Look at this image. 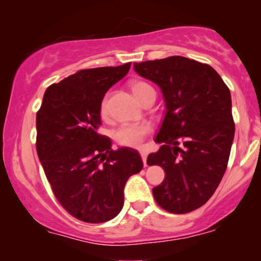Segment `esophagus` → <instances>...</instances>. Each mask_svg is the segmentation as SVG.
Masks as SVG:
<instances>
[{
    "mask_svg": "<svg viewBox=\"0 0 261 261\" xmlns=\"http://www.w3.org/2000/svg\"><path fill=\"white\" fill-rule=\"evenodd\" d=\"M140 154H141V158H142V162L145 166H147V151L146 149H140Z\"/></svg>",
    "mask_w": 261,
    "mask_h": 261,
    "instance_id": "1",
    "label": "esophagus"
}]
</instances>
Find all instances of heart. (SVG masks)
I'll list each match as a JSON object with an SVG mask.
<instances>
[{
	"mask_svg": "<svg viewBox=\"0 0 261 261\" xmlns=\"http://www.w3.org/2000/svg\"><path fill=\"white\" fill-rule=\"evenodd\" d=\"M131 89L137 99L141 100L146 94L154 92L153 87L148 85L145 81H135L131 83ZM99 113L101 118L108 116V95H104L100 101ZM151 125L142 122V124H125L115 131V141L121 146L126 147H137L143 142L145 137L151 133Z\"/></svg>",
	"mask_w": 261,
	"mask_h": 261,
	"instance_id": "b5f03b06",
	"label": "heart"
}]
</instances>
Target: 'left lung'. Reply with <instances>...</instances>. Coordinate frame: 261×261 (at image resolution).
<instances>
[{"label":"left lung","mask_w":261,"mask_h":261,"mask_svg":"<svg viewBox=\"0 0 261 261\" xmlns=\"http://www.w3.org/2000/svg\"><path fill=\"white\" fill-rule=\"evenodd\" d=\"M140 76L161 88L166 116L148 154L166 178L153 188L154 200L172 214H188L214 195L227 169L234 137L228 87L210 65L182 56L134 64Z\"/></svg>","instance_id":"1"}]
</instances>
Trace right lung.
Masks as SVG:
<instances>
[{
  "mask_svg": "<svg viewBox=\"0 0 261 261\" xmlns=\"http://www.w3.org/2000/svg\"><path fill=\"white\" fill-rule=\"evenodd\" d=\"M130 66L81 70L54 83L37 113V152L45 175L62 207L83 222L115 217L127 179L143 167L136 149L114 151L109 137L98 133L100 101Z\"/></svg>",
  "mask_w": 261,
  "mask_h": 261,
  "instance_id": "obj_1",
  "label": "right lung"
}]
</instances>
